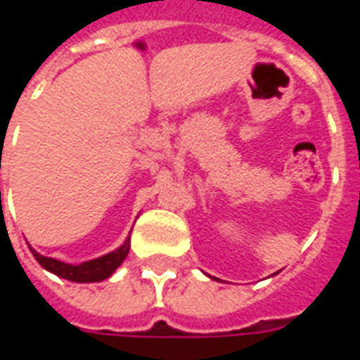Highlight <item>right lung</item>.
Returning <instances> with one entry per match:
<instances>
[{"label":"right lung","instance_id":"add662e5","mask_svg":"<svg viewBox=\"0 0 360 360\" xmlns=\"http://www.w3.org/2000/svg\"><path fill=\"white\" fill-rule=\"evenodd\" d=\"M129 239H127L119 249H115L113 252H108L100 258H94V260H89V262H82V264H67V262H61V260H56V258L42 257L40 252H36L34 249L32 255L38 260V264L46 268L51 274H56L59 278H65L69 281H77V283H92V281H102V279L110 278L113 271L117 270L119 264L123 262L129 255Z\"/></svg>","mask_w":360,"mask_h":360}]
</instances>
